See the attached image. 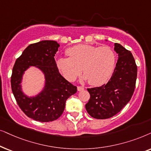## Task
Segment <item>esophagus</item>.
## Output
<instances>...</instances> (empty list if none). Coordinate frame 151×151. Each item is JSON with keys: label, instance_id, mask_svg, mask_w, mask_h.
<instances>
[{"label": "esophagus", "instance_id": "obj_1", "mask_svg": "<svg viewBox=\"0 0 151 151\" xmlns=\"http://www.w3.org/2000/svg\"><path fill=\"white\" fill-rule=\"evenodd\" d=\"M84 90V88L82 87V86H78L77 87V90L78 91H82V90Z\"/></svg>", "mask_w": 151, "mask_h": 151}]
</instances>
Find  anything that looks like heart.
<instances>
[{"mask_svg":"<svg viewBox=\"0 0 151 151\" xmlns=\"http://www.w3.org/2000/svg\"><path fill=\"white\" fill-rule=\"evenodd\" d=\"M66 54L69 57L57 58L56 64L69 81H74L82 69L83 80L92 86H101L110 77L115 65V53L108 46L79 44L68 48Z\"/></svg>","mask_w":151,"mask_h":151,"instance_id":"1","label":"heart"}]
</instances>
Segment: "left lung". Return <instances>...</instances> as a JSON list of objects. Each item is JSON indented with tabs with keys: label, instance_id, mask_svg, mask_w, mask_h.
Returning a JSON list of instances; mask_svg holds the SVG:
<instances>
[{
	"label": "left lung",
	"instance_id": "obj_1",
	"mask_svg": "<svg viewBox=\"0 0 151 151\" xmlns=\"http://www.w3.org/2000/svg\"><path fill=\"white\" fill-rule=\"evenodd\" d=\"M114 50L118 60L111 78L100 87L88 88L90 98L86 109L95 119H108L120 112L135 88L137 68L132 53L119 43H114Z\"/></svg>",
	"mask_w": 151,
	"mask_h": 151
}]
</instances>
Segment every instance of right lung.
<instances>
[{
    "label": "right lung",
    "mask_w": 151,
    "mask_h": 151,
    "mask_svg": "<svg viewBox=\"0 0 151 151\" xmlns=\"http://www.w3.org/2000/svg\"><path fill=\"white\" fill-rule=\"evenodd\" d=\"M60 46L55 41L45 40L28 45L16 61L11 77L12 90L18 105L27 116L41 122L57 119L65 109L68 98L77 91V87L59 73L55 56ZM31 66L44 75L42 91L28 96L22 90L23 74Z\"/></svg>",
    "instance_id": "1"
}]
</instances>
